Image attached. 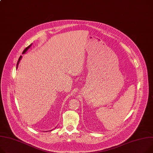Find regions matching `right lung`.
<instances>
[{"mask_svg": "<svg viewBox=\"0 0 153 153\" xmlns=\"http://www.w3.org/2000/svg\"><path fill=\"white\" fill-rule=\"evenodd\" d=\"M32 45V44H30V45H29L27 47H26L25 50H24V51H23V54H24V53H25L26 52V51L30 47V46H31ZM22 56H19V59H18V62H17V65H16V69L18 68V65H19V62H20V60H21L22 59Z\"/></svg>", "mask_w": 153, "mask_h": 153, "instance_id": "add662e5", "label": "right lung"}]
</instances>
